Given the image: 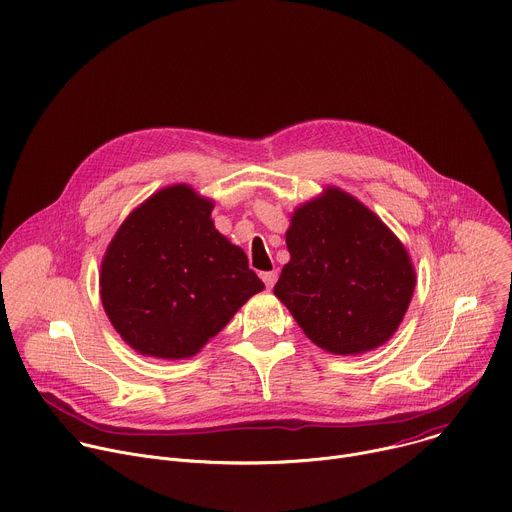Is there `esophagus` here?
Returning a JSON list of instances; mask_svg holds the SVG:
<instances>
[{
  "mask_svg": "<svg viewBox=\"0 0 512 512\" xmlns=\"http://www.w3.org/2000/svg\"><path fill=\"white\" fill-rule=\"evenodd\" d=\"M261 279H263L265 287H267V289H271V287L275 285V281H277V271H267V273H261Z\"/></svg>",
  "mask_w": 512,
  "mask_h": 512,
  "instance_id": "34e87169",
  "label": "esophagus"
}]
</instances>
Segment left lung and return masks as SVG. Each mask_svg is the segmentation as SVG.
Instances as JSON below:
<instances>
[{"instance_id":"obj_1","label":"left lung","mask_w":512,"mask_h":512,"mask_svg":"<svg viewBox=\"0 0 512 512\" xmlns=\"http://www.w3.org/2000/svg\"><path fill=\"white\" fill-rule=\"evenodd\" d=\"M289 263L273 294L306 336L332 354H362L399 328L415 289L403 243L340 188L302 204L285 233Z\"/></svg>"}]
</instances>
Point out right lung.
<instances>
[{
	"mask_svg": "<svg viewBox=\"0 0 512 512\" xmlns=\"http://www.w3.org/2000/svg\"><path fill=\"white\" fill-rule=\"evenodd\" d=\"M214 202L186 184L139 204L101 263V302L139 354L194 356L265 287L247 255L214 229Z\"/></svg>",
	"mask_w": 512,
	"mask_h": 512,
	"instance_id": "add662e5",
	"label": "right lung"
}]
</instances>
